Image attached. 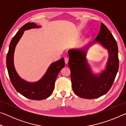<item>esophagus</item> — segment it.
I'll return each instance as SVG.
<instances>
[{
    "label": "esophagus",
    "instance_id": "1",
    "mask_svg": "<svg viewBox=\"0 0 126 126\" xmlns=\"http://www.w3.org/2000/svg\"><path fill=\"white\" fill-rule=\"evenodd\" d=\"M68 61H69V58L68 57H65L64 58V61H65V63L67 64L68 63Z\"/></svg>",
    "mask_w": 126,
    "mask_h": 126
}]
</instances>
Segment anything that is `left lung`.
<instances>
[{
	"label": "left lung",
	"instance_id": "left-lung-1",
	"mask_svg": "<svg viewBox=\"0 0 126 126\" xmlns=\"http://www.w3.org/2000/svg\"><path fill=\"white\" fill-rule=\"evenodd\" d=\"M96 42L106 48L109 54L106 68L98 75L92 73L86 58L88 48ZM68 53L72 88L78 96L94 99L108 92L118 71V49L116 40L103 23H101L99 32L92 43L84 48L71 49Z\"/></svg>",
	"mask_w": 126,
	"mask_h": 126
}]
</instances>
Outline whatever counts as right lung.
<instances>
[{
  "mask_svg": "<svg viewBox=\"0 0 126 126\" xmlns=\"http://www.w3.org/2000/svg\"><path fill=\"white\" fill-rule=\"evenodd\" d=\"M34 23H28L20 28L9 44L7 55V67L12 84L16 91L25 97L33 100H42L52 94L54 88L55 81L59 72L65 65L64 58L52 63L45 74L37 82H29L18 75L14 65V50L17 43L26 30L40 28Z\"/></svg>",
  "mask_w": 126,
  "mask_h": 126,
  "instance_id": "1",
  "label": "right lung"
}]
</instances>
